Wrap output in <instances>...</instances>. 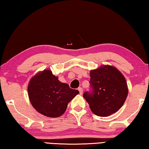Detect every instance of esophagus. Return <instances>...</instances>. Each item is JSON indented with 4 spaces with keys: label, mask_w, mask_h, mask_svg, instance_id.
<instances>
[{
    "label": "esophagus",
    "mask_w": 149,
    "mask_h": 149,
    "mask_svg": "<svg viewBox=\"0 0 149 149\" xmlns=\"http://www.w3.org/2000/svg\"><path fill=\"white\" fill-rule=\"evenodd\" d=\"M78 90H79L80 94H82V92H83V89H82L81 87H79V89H78Z\"/></svg>",
    "instance_id": "1"
}]
</instances>
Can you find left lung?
<instances>
[{"instance_id": "left-lung-1", "label": "left lung", "mask_w": 149, "mask_h": 149, "mask_svg": "<svg viewBox=\"0 0 149 149\" xmlns=\"http://www.w3.org/2000/svg\"><path fill=\"white\" fill-rule=\"evenodd\" d=\"M92 91L83 97L95 115L109 116L116 113L125 103L128 87L125 77L115 67L102 65L90 71Z\"/></svg>"}]
</instances>
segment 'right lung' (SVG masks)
Returning <instances> with one entry per match:
<instances>
[{"instance_id": "add662e5", "label": "right lung", "mask_w": 149, "mask_h": 149, "mask_svg": "<svg viewBox=\"0 0 149 149\" xmlns=\"http://www.w3.org/2000/svg\"><path fill=\"white\" fill-rule=\"evenodd\" d=\"M79 91L63 83L52 70L38 72L29 82L28 94L31 105L36 111L49 118H58L65 113L67 105Z\"/></svg>"}]
</instances>
